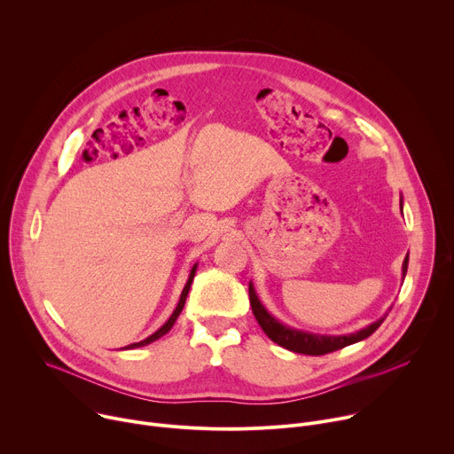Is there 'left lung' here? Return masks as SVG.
I'll return each instance as SVG.
<instances>
[{
  "label": "left lung",
  "mask_w": 454,
  "mask_h": 454,
  "mask_svg": "<svg viewBox=\"0 0 454 454\" xmlns=\"http://www.w3.org/2000/svg\"><path fill=\"white\" fill-rule=\"evenodd\" d=\"M408 261H410V256L406 254L404 262H403V280L408 271ZM249 303H251V310L258 321V325L262 327V331L266 333V336L271 341H275L277 345H280L291 352H298V354H305V356H323V354L345 348L361 340H366L379 329V325L387 316V314H384V317L373 321L372 325H368L366 329H361L348 336H319V334H310V333L291 329V327L284 325V323H280L275 316H271L266 310V307L261 303V300H258L251 282H249Z\"/></svg>",
  "instance_id": "8db88e82"
}]
</instances>
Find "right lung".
Segmentation results:
<instances>
[{
	"instance_id": "obj_1",
	"label": "right lung",
	"mask_w": 454,
	"mask_h": 454,
	"mask_svg": "<svg viewBox=\"0 0 454 454\" xmlns=\"http://www.w3.org/2000/svg\"><path fill=\"white\" fill-rule=\"evenodd\" d=\"M196 270H198V264H193V268H192V271H190V275H188V280H186V286L183 287V293H181V296H179V301H177V307L174 309V312H172V316L165 321V325L163 327H160L154 334H151L147 340H144V341H140V343H133V345H129V347H125V350H129V348H138V347H145V345H149V343H153V341H156V340H160L161 336H165L170 329H172V325L176 323V319H177V316L181 314V310H183V307H184V301H186V294H188V291H190V286H192V280H193V275H196Z\"/></svg>"
}]
</instances>
